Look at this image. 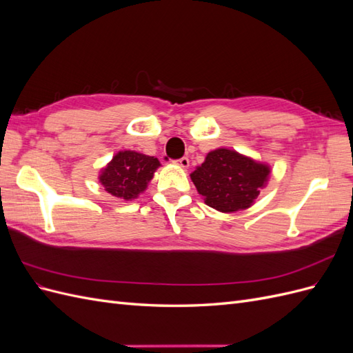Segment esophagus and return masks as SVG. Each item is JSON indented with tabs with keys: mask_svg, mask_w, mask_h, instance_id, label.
<instances>
[{
	"mask_svg": "<svg viewBox=\"0 0 353 353\" xmlns=\"http://www.w3.org/2000/svg\"><path fill=\"white\" fill-rule=\"evenodd\" d=\"M178 166H181V168H188L190 166V159L188 157H181V159H178L176 162H175Z\"/></svg>",
	"mask_w": 353,
	"mask_h": 353,
	"instance_id": "esophagus-1",
	"label": "esophagus"
}]
</instances>
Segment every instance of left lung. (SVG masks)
<instances>
[{"label":"left lung","instance_id":"8db88e82","mask_svg":"<svg viewBox=\"0 0 353 353\" xmlns=\"http://www.w3.org/2000/svg\"><path fill=\"white\" fill-rule=\"evenodd\" d=\"M270 174L268 163L221 147L209 152L190 176L208 206L232 213L253 205L268 184Z\"/></svg>","mask_w":353,"mask_h":353}]
</instances>
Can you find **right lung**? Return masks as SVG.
I'll return each mask as SVG.
<instances>
[{
    "instance_id": "1",
    "label": "right lung",
    "mask_w": 353,
    "mask_h": 353,
    "mask_svg": "<svg viewBox=\"0 0 353 353\" xmlns=\"http://www.w3.org/2000/svg\"><path fill=\"white\" fill-rule=\"evenodd\" d=\"M160 166L159 159L134 150L117 152L99 175V181L109 194L134 200L144 193Z\"/></svg>"
}]
</instances>
